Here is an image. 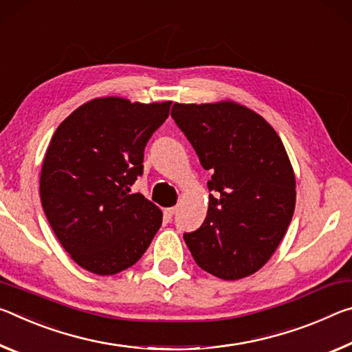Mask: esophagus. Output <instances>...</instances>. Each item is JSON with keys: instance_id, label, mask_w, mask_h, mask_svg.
<instances>
[{"instance_id": "obj_1", "label": "esophagus", "mask_w": 352, "mask_h": 352, "mask_svg": "<svg viewBox=\"0 0 352 352\" xmlns=\"http://www.w3.org/2000/svg\"><path fill=\"white\" fill-rule=\"evenodd\" d=\"M176 214V207H166V209L164 210V215H165V218H170Z\"/></svg>"}]
</instances>
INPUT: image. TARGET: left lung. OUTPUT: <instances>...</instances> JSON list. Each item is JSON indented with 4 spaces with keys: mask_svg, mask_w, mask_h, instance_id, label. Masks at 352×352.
I'll return each mask as SVG.
<instances>
[{
    "mask_svg": "<svg viewBox=\"0 0 352 352\" xmlns=\"http://www.w3.org/2000/svg\"><path fill=\"white\" fill-rule=\"evenodd\" d=\"M171 117L212 173L206 220L184 234L195 262L224 280L256 273L295 212V173L282 140L261 115L230 101L175 102Z\"/></svg>",
    "mask_w": 352,
    "mask_h": 352,
    "instance_id": "left-lung-1",
    "label": "left lung"
}]
</instances>
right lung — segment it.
<instances>
[{
    "instance_id": "1",
    "label": "right lung",
    "mask_w": 352,
    "mask_h": 352,
    "mask_svg": "<svg viewBox=\"0 0 352 352\" xmlns=\"http://www.w3.org/2000/svg\"><path fill=\"white\" fill-rule=\"evenodd\" d=\"M171 102L96 98L56 129L46 149L40 199L57 240L90 273L117 274L138 262L162 212L131 186L143 173L149 138Z\"/></svg>"
}]
</instances>
